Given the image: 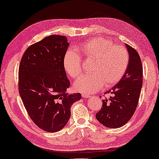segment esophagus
<instances>
[{"label":"esophagus","mask_w":159,"mask_h":159,"mask_svg":"<svg viewBox=\"0 0 159 159\" xmlns=\"http://www.w3.org/2000/svg\"><path fill=\"white\" fill-rule=\"evenodd\" d=\"M82 97L84 98H89L91 97V96H90V95H89L85 94V93H83V94H82Z\"/></svg>","instance_id":"34e87169"}]
</instances>
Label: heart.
I'll return each instance as SVG.
<instances>
[{
	"instance_id": "b5f03b06",
	"label": "heart",
	"mask_w": 159,
	"mask_h": 159,
	"mask_svg": "<svg viewBox=\"0 0 159 159\" xmlns=\"http://www.w3.org/2000/svg\"><path fill=\"white\" fill-rule=\"evenodd\" d=\"M79 49L85 59L93 60V63L89 69L90 74L81 75L75 82L74 88L78 91L91 93L103 85L112 87L124 75L129 61V53L124 47L98 37L84 42ZM63 64L70 77L75 79L81 74V57L74 50L66 52Z\"/></svg>"
}]
</instances>
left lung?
Wrapping results in <instances>:
<instances>
[{
    "label": "left lung",
    "mask_w": 159,
    "mask_h": 159,
    "mask_svg": "<svg viewBox=\"0 0 159 159\" xmlns=\"http://www.w3.org/2000/svg\"><path fill=\"white\" fill-rule=\"evenodd\" d=\"M129 61L124 75L112 89L105 92L113 94L102 100V108L95 115L105 127L119 128L131 118L137 107L143 84V67L138 52L126 44ZM101 98V96H100Z\"/></svg>",
    "instance_id": "8db88e82"
}]
</instances>
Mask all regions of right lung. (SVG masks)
<instances>
[{"instance_id":"add662e5","label":"right lung","mask_w":159,"mask_h":159,"mask_svg":"<svg viewBox=\"0 0 159 159\" xmlns=\"http://www.w3.org/2000/svg\"><path fill=\"white\" fill-rule=\"evenodd\" d=\"M69 43L66 37L53 34L30 46L18 71V89L27 113L40 129L56 132L66 125L71 105L80 93L69 94L70 81L63 64Z\"/></svg>"}]
</instances>
